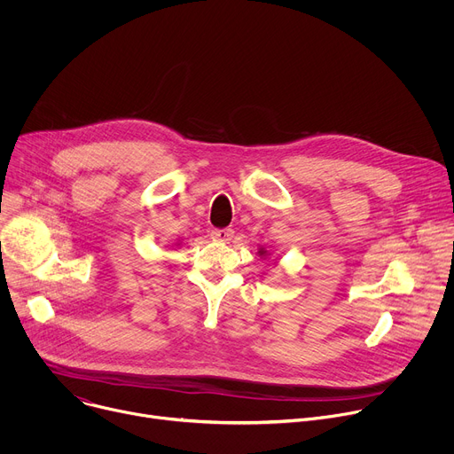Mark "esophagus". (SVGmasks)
Masks as SVG:
<instances>
[{
  "label": "esophagus",
  "instance_id": "1",
  "mask_svg": "<svg viewBox=\"0 0 454 454\" xmlns=\"http://www.w3.org/2000/svg\"><path fill=\"white\" fill-rule=\"evenodd\" d=\"M233 230L231 228H223V230H212V239H215V240H223V242H228V240H231V237H233Z\"/></svg>",
  "mask_w": 454,
  "mask_h": 454
}]
</instances>
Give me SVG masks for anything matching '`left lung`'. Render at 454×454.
<instances>
[{
    "mask_svg": "<svg viewBox=\"0 0 454 454\" xmlns=\"http://www.w3.org/2000/svg\"><path fill=\"white\" fill-rule=\"evenodd\" d=\"M258 253H261V254H264V251H258Z\"/></svg>",
    "mask_w": 454,
    "mask_h": 454,
    "instance_id": "8db88e82",
    "label": "left lung"
}]
</instances>
